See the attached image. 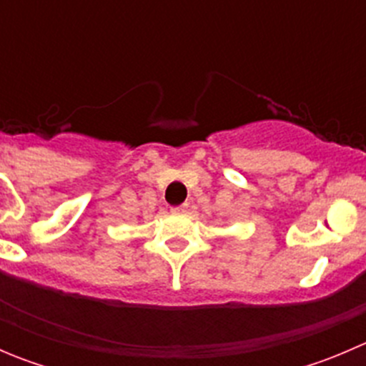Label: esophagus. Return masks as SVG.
Instances as JSON below:
<instances>
[{
    "label": "esophagus",
    "instance_id": "esophagus-1",
    "mask_svg": "<svg viewBox=\"0 0 366 366\" xmlns=\"http://www.w3.org/2000/svg\"><path fill=\"white\" fill-rule=\"evenodd\" d=\"M187 204H182V205H177V207H172V212L173 214H182V212H186L187 210Z\"/></svg>",
    "mask_w": 366,
    "mask_h": 366
}]
</instances>
